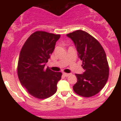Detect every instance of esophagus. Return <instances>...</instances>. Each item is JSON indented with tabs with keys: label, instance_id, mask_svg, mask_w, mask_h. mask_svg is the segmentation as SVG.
<instances>
[{
	"label": "esophagus",
	"instance_id": "esophagus-1",
	"mask_svg": "<svg viewBox=\"0 0 121 121\" xmlns=\"http://www.w3.org/2000/svg\"><path fill=\"white\" fill-rule=\"evenodd\" d=\"M70 74H71V73H63V75H64L65 77L69 76Z\"/></svg>",
	"mask_w": 121,
	"mask_h": 121
}]
</instances>
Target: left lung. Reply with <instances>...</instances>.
<instances>
[{
  "mask_svg": "<svg viewBox=\"0 0 121 121\" xmlns=\"http://www.w3.org/2000/svg\"><path fill=\"white\" fill-rule=\"evenodd\" d=\"M67 36L73 42L85 70L82 74H75L78 81L73 90L83 97L93 96L104 88L108 78L106 54L99 42L86 32L77 30Z\"/></svg>",
  "mask_w": 121,
  "mask_h": 121,
  "instance_id": "obj_1",
  "label": "left lung"
}]
</instances>
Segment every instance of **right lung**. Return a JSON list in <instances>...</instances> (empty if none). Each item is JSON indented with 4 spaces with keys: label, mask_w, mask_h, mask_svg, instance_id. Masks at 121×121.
Returning a JSON list of instances; mask_svg holds the SVG:
<instances>
[{
    "label": "right lung",
    "mask_w": 121,
    "mask_h": 121,
    "mask_svg": "<svg viewBox=\"0 0 121 121\" xmlns=\"http://www.w3.org/2000/svg\"><path fill=\"white\" fill-rule=\"evenodd\" d=\"M60 37L59 35L36 31L28 38L21 49L18 77L23 87L35 98L45 99L57 91L62 73L45 67Z\"/></svg>",
    "instance_id": "right-lung-1"
}]
</instances>
